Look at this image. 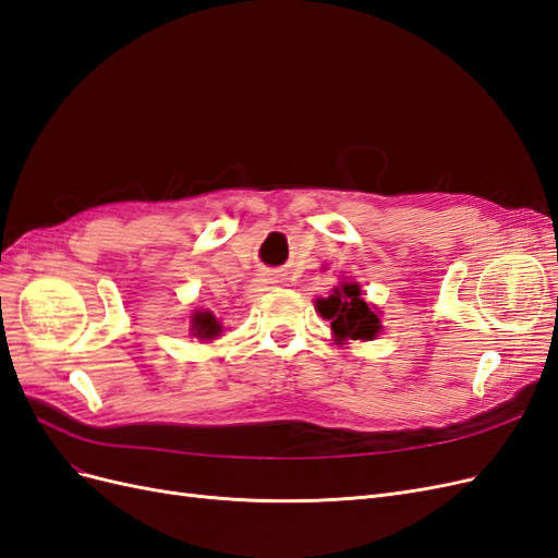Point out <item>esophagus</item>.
<instances>
[{
  "instance_id": "34e87169",
  "label": "esophagus",
  "mask_w": 558,
  "mask_h": 558,
  "mask_svg": "<svg viewBox=\"0 0 558 558\" xmlns=\"http://www.w3.org/2000/svg\"><path fill=\"white\" fill-rule=\"evenodd\" d=\"M275 283H279L277 277L260 275L258 279H253V281L248 283V298H258V295H263V293H267V291H272Z\"/></svg>"
}]
</instances>
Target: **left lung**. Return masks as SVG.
Returning <instances> with one entry per match:
<instances>
[{
    "label": "left lung",
    "mask_w": 558,
    "mask_h": 558,
    "mask_svg": "<svg viewBox=\"0 0 558 558\" xmlns=\"http://www.w3.org/2000/svg\"><path fill=\"white\" fill-rule=\"evenodd\" d=\"M316 312L330 320L337 344H344L347 340H375L381 330L379 316L361 298V286L356 281H342L328 298H318Z\"/></svg>",
    "instance_id": "obj_1"
}]
</instances>
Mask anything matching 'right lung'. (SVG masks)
<instances>
[{
	"instance_id": "obj_1",
	"label": "right lung",
	"mask_w": 558,
	"mask_h": 558,
	"mask_svg": "<svg viewBox=\"0 0 558 558\" xmlns=\"http://www.w3.org/2000/svg\"><path fill=\"white\" fill-rule=\"evenodd\" d=\"M191 330L195 337H199V340H214V337H218V332H221V324H218L211 312H195Z\"/></svg>"
}]
</instances>
